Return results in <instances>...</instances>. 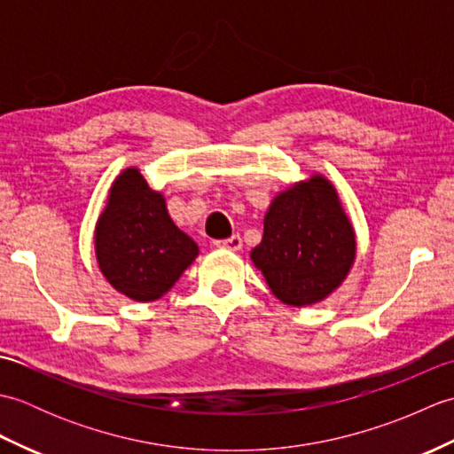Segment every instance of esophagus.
<instances>
[{
	"mask_svg": "<svg viewBox=\"0 0 454 454\" xmlns=\"http://www.w3.org/2000/svg\"><path fill=\"white\" fill-rule=\"evenodd\" d=\"M215 246L222 249H230V252H239V249H242V238L234 234L226 239H218V242H215Z\"/></svg>",
	"mask_w": 454,
	"mask_h": 454,
	"instance_id": "34e87169",
	"label": "esophagus"
}]
</instances>
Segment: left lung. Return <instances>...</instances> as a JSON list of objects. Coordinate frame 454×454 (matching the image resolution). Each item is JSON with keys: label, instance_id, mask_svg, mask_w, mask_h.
I'll return each instance as SVG.
<instances>
[{"label": "left lung", "instance_id": "left-lung-1", "mask_svg": "<svg viewBox=\"0 0 454 454\" xmlns=\"http://www.w3.org/2000/svg\"><path fill=\"white\" fill-rule=\"evenodd\" d=\"M355 254L353 226L335 187L312 176L273 199L252 262L278 301L302 308L322 302L345 281Z\"/></svg>", "mask_w": 454, "mask_h": 454}]
</instances>
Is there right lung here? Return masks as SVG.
<instances>
[{
	"mask_svg": "<svg viewBox=\"0 0 454 454\" xmlns=\"http://www.w3.org/2000/svg\"><path fill=\"white\" fill-rule=\"evenodd\" d=\"M95 255L114 291L153 302L195 262L199 247L173 224L161 192L129 168L114 179L95 226Z\"/></svg>",
	"mask_w": 454,
	"mask_h": 454,
	"instance_id": "obj_1",
	"label": "right lung"
}]
</instances>
